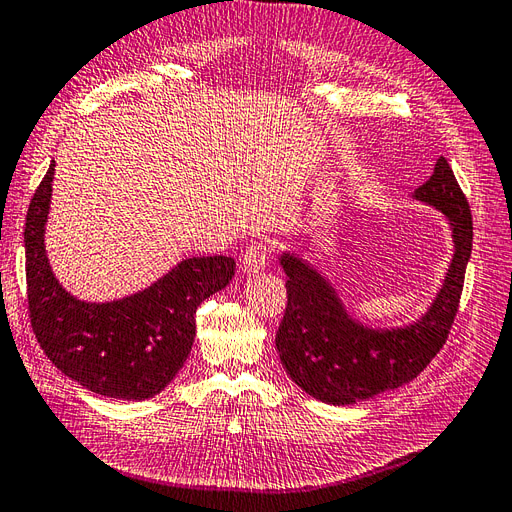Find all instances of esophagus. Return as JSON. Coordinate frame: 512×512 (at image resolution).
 <instances>
[{
  "label": "esophagus",
  "mask_w": 512,
  "mask_h": 512,
  "mask_svg": "<svg viewBox=\"0 0 512 512\" xmlns=\"http://www.w3.org/2000/svg\"><path fill=\"white\" fill-rule=\"evenodd\" d=\"M267 258H269V245L262 243V241H254L245 247L243 258H241V269L245 273H258L265 269L267 265Z\"/></svg>",
  "instance_id": "esophagus-1"
}]
</instances>
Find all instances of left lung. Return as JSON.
Instances as JSON below:
<instances>
[{
    "label": "left lung",
    "instance_id": "obj_1",
    "mask_svg": "<svg viewBox=\"0 0 512 512\" xmlns=\"http://www.w3.org/2000/svg\"><path fill=\"white\" fill-rule=\"evenodd\" d=\"M414 198L451 222L455 254L425 316L408 327L369 329L356 322L335 288L294 254H282L288 305L275 346L294 384L324 404L346 406L414 380L446 344L472 252V213L444 158Z\"/></svg>",
    "mask_w": 512,
    "mask_h": 512
}]
</instances>
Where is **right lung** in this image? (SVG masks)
<instances>
[{
	"mask_svg": "<svg viewBox=\"0 0 512 512\" xmlns=\"http://www.w3.org/2000/svg\"><path fill=\"white\" fill-rule=\"evenodd\" d=\"M55 162L25 218L29 320L61 374L96 395L147 399L166 389L192 350L194 314L235 275L230 256L181 260L149 288L111 303H85L59 286L44 250Z\"/></svg>",
	"mask_w": 512,
	"mask_h": 512,
	"instance_id": "obj_1",
	"label": "right lung"
}]
</instances>
